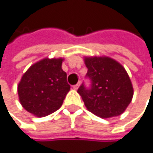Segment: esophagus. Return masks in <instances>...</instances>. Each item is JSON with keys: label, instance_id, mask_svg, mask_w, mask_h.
<instances>
[{"label": "esophagus", "instance_id": "esophagus-1", "mask_svg": "<svg viewBox=\"0 0 153 153\" xmlns=\"http://www.w3.org/2000/svg\"><path fill=\"white\" fill-rule=\"evenodd\" d=\"M79 83H78V84H76V85H74V86H73V88H74V90H77V89L79 88Z\"/></svg>", "mask_w": 153, "mask_h": 153}]
</instances>
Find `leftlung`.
<instances>
[{"label":"left lung","mask_w":153,"mask_h":153,"mask_svg":"<svg viewBox=\"0 0 153 153\" xmlns=\"http://www.w3.org/2000/svg\"><path fill=\"white\" fill-rule=\"evenodd\" d=\"M85 77L91 81L78 89L85 107L100 118L119 116L126 109L133 96V88L126 69L108 57L85 58Z\"/></svg>","instance_id":"1"}]
</instances>
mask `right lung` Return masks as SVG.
Wrapping results in <instances>:
<instances>
[{"label":"right lung","mask_w":153,"mask_h":153,"mask_svg":"<svg viewBox=\"0 0 153 153\" xmlns=\"http://www.w3.org/2000/svg\"><path fill=\"white\" fill-rule=\"evenodd\" d=\"M62 59H44L23 74L18 85L22 106L37 117H45L62 105L70 90L67 74L61 68Z\"/></svg>","instance_id":"1"}]
</instances>
